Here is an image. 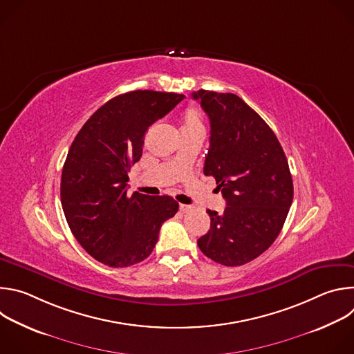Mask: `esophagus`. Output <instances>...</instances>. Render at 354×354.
<instances>
[{"label": "esophagus", "instance_id": "34e87169", "mask_svg": "<svg viewBox=\"0 0 354 354\" xmlns=\"http://www.w3.org/2000/svg\"><path fill=\"white\" fill-rule=\"evenodd\" d=\"M179 209H180V212H182V213H190V212L193 210V206H189V205H180V206H179Z\"/></svg>", "mask_w": 354, "mask_h": 354}]
</instances>
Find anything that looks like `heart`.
Instances as JSON below:
<instances>
[{"mask_svg":"<svg viewBox=\"0 0 354 354\" xmlns=\"http://www.w3.org/2000/svg\"><path fill=\"white\" fill-rule=\"evenodd\" d=\"M182 130H198L203 129V120H201V113L197 108L189 106L183 111L180 116Z\"/></svg>","mask_w":354,"mask_h":354,"instance_id":"obj_1","label":"heart"}]
</instances>
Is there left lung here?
I'll return each mask as SVG.
<instances>
[{
    "label": "left lung",
    "mask_w": 354,
    "mask_h": 354,
    "mask_svg": "<svg viewBox=\"0 0 354 354\" xmlns=\"http://www.w3.org/2000/svg\"><path fill=\"white\" fill-rule=\"evenodd\" d=\"M210 119L205 175L227 201L224 213L207 210L210 230L197 245L212 261L241 266L257 259L280 234L292 201L284 151L268 123L235 93H192Z\"/></svg>",
    "instance_id": "8db88e82"
}]
</instances>
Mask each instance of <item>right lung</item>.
<instances>
[{"label": "right lung", "mask_w": 354, "mask_h": 354, "mask_svg": "<svg viewBox=\"0 0 354 354\" xmlns=\"http://www.w3.org/2000/svg\"><path fill=\"white\" fill-rule=\"evenodd\" d=\"M185 95L131 91L100 106L75 136L62 174V206L88 254L111 268L142 262L160 228L179 209L171 196L127 194L129 171L140 161L148 127Z\"/></svg>", "instance_id": "right-lung-1"}]
</instances>
